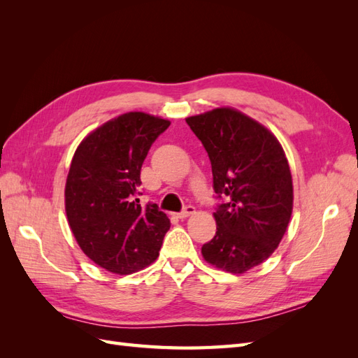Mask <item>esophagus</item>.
<instances>
[{
    "mask_svg": "<svg viewBox=\"0 0 358 358\" xmlns=\"http://www.w3.org/2000/svg\"><path fill=\"white\" fill-rule=\"evenodd\" d=\"M194 212H196V208H194V206H191V204H187L185 208H183V210L178 213V218L185 220V218H188L189 215H192Z\"/></svg>",
    "mask_w": 358,
    "mask_h": 358,
    "instance_id": "obj_1",
    "label": "esophagus"
}]
</instances>
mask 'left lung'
Listing matches in <instances>:
<instances>
[{
	"label": "left lung",
	"mask_w": 358,
	"mask_h": 358,
	"mask_svg": "<svg viewBox=\"0 0 358 358\" xmlns=\"http://www.w3.org/2000/svg\"><path fill=\"white\" fill-rule=\"evenodd\" d=\"M209 155L216 233L204 259L245 273L273 254L292 212V179L284 149L266 127L230 107L187 117Z\"/></svg>",
	"instance_id": "8db88e82"
}]
</instances>
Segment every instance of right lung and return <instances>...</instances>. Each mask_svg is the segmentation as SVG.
Instances as JSON below:
<instances>
[{
  "label": "right lung",
  "mask_w": 358,
  "mask_h": 358,
  "mask_svg": "<svg viewBox=\"0 0 358 358\" xmlns=\"http://www.w3.org/2000/svg\"><path fill=\"white\" fill-rule=\"evenodd\" d=\"M170 122L129 112L99 127L76 149L66 183V212L82 251L112 273L154 263L170 220L155 203L142 208L140 170Z\"/></svg>",
  "instance_id": "1"
}]
</instances>
